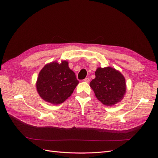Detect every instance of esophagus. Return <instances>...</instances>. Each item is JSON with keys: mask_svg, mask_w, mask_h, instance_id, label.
Returning a JSON list of instances; mask_svg holds the SVG:
<instances>
[{"mask_svg": "<svg viewBox=\"0 0 158 158\" xmlns=\"http://www.w3.org/2000/svg\"><path fill=\"white\" fill-rule=\"evenodd\" d=\"M84 82H89V78H85L84 80Z\"/></svg>", "mask_w": 158, "mask_h": 158, "instance_id": "34e87169", "label": "esophagus"}]
</instances>
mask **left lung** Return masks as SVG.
Masks as SVG:
<instances>
[{
    "mask_svg": "<svg viewBox=\"0 0 158 158\" xmlns=\"http://www.w3.org/2000/svg\"><path fill=\"white\" fill-rule=\"evenodd\" d=\"M95 74L89 85L98 99L107 106L121 102L126 93V82L120 72L111 67H99Z\"/></svg>",
    "mask_w": 158,
    "mask_h": 158,
    "instance_id": "left-lung-1",
    "label": "left lung"
}]
</instances>
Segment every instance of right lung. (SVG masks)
Segmentation results:
<instances>
[{"label": "right lung", "mask_w": 158, "mask_h": 158, "mask_svg": "<svg viewBox=\"0 0 158 158\" xmlns=\"http://www.w3.org/2000/svg\"><path fill=\"white\" fill-rule=\"evenodd\" d=\"M78 83L67 61H62L60 64L55 61L45 65L40 72L36 88L45 102L58 105L70 96Z\"/></svg>", "instance_id": "right-lung-1"}]
</instances>
